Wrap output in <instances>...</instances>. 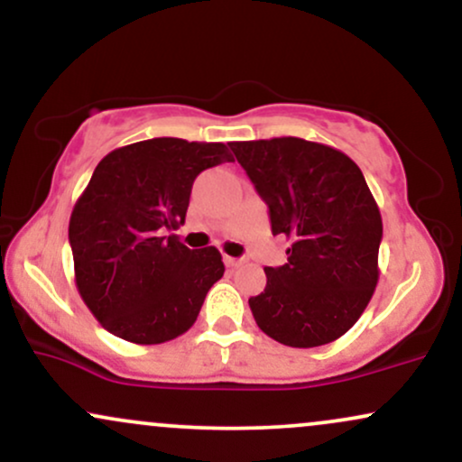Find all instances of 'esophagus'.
Returning <instances> with one entry per match:
<instances>
[{
    "label": "esophagus",
    "mask_w": 462,
    "mask_h": 462,
    "mask_svg": "<svg viewBox=\"0 0 462 462\" xmlns=\"http://www.w3.org/2000/svg\"><path fill=\"white\" fill-rule=\"evenodd\" d=\"M224 263L227 267H238L241 264V258H232V256H224Z\"/></svg>",
    "instance_id": "1"
}]
</instances>
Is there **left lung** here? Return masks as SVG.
<instances>
[{"instance_id": "8db88e82", "label": "left lung", "mask_w": 462, "mask_h": 462, "mask_svg": "<svg viewBox=\"0 0 462 462\" xmlns=\"http://www.w3.org/2000/svg\"><path fill=\"white\" fill-rule=\"evenodd\" d=\"M269 208L273 235L293 241L282 267L249 298L258 328L289 347L343 337L378 284L383 217L352 158L295 136L230 143Z\"/></svg>"}]
</instances>
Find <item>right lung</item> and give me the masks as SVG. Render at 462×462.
Returning <instances> with one entry per match:
<instances>
[{
  "mask_svg": "<svg viewBox=\"0 0 462 462\" xmlns=\"http://www.w3.org/2000/svg\"><path fill=\"white\" fill-rule=\"evenodd\" d=\"M230 161L224 143L162 136L119 147L95 167L69 243L79 295L110 334L156 346L198 319L224 261L215 247L189 249L167 232L184 224L195 178Z\"/></svg>",
  "mask_w": 462,
  "mask_h": 462,
  "instance_id": "1",
  "label": "right lung"
}]
</instances>
